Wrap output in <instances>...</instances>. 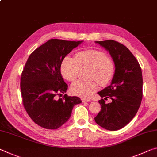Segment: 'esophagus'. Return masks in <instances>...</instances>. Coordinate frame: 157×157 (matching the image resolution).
Masks as SVG:
<instances>
[{
	"mask_svg": "<svg viewBox=\"0 0 157 157\" xmlns=\"http://www.w3.org/2000/svg\"><path fill=\"white\" fill-rule=\"evenodd\" d=\"M81 100H82V102H91V101L90 99L86 98H82Z\"/></svg>",
	"mask_w": 157,
	"mask_h": 157,
	"instance_id": "1",
	"label": "esophagus"
}]
</instances>
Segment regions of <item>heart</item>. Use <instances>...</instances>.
I'll use <instances>...</instances> for the list:
<instances>
[{"label":"heart","mask_w":157,"mask_h":157,"mask_svg":"<svg viewBox=\"0 0 157 157\" xmlns=\"http://www.w3.org/2000/svg\"><path fill=\"white\" fill-rule=\"evenodd\" d=\"M91 68L89 81L78 80L72 84L71 90L75 95L81 97L90 96L98 89V83L106 85L113 79L114 66L105 53L94 49L79 52L75 57L68 55L63 59L61 66V73L67 80L73 82L78 78L79 70Z\"/></svg>","instance_id":"obj_1"}]
</instances>
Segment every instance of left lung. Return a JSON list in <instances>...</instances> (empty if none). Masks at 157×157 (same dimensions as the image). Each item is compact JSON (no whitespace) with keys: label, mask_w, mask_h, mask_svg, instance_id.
Segmentation results:
<instances>
[{"label":"left lung","mask_w":157,"mask_h":157,"mask_svg":"<svg viewBox=\"0 0 157 157\" xmlns=\"http://www.w3.org/2000/svg\"><path fill=\"white\" fill-rule=\"evenodd\" d=\"M109 52L115 66L110 86L98 92L101 110L94 119L109 131L121 129L132 120L140 108L143 98V76L138 61L124 44L109 40L96 41ZM110 98L111 103L105 100Z\"/></svg>","instance_id":"8db88e82"}]
</instances>
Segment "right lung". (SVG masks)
Segmentation results:
<instances>
[{"mask_svg":"<svg viewBox=\"0 0 157 157\" xmlns=\"http://www.w3.org/2000/svg\"><path fill=\"white\" fill-rule=\"evenodd\" d=\"M83 41L49 40L30 54L21 76L23 105L35 123L47 129L59 128L71 117L72 110L81 103L78 96L64 94L68 85L61 73L63 59Z\"/></svg>","mask_w":157,"mask_h":157,"instance_id":"1","label":"right lung"}]
</instances>
